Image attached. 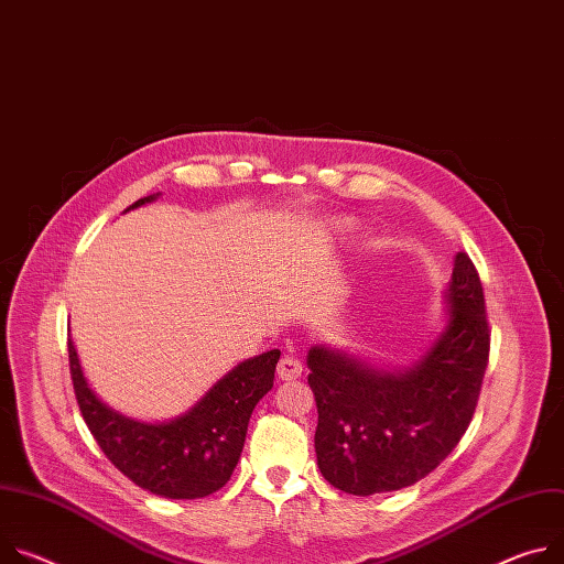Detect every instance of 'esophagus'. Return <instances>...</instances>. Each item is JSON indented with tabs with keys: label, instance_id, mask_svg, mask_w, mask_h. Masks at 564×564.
<instances>
[{
	"label": "esophagus",
	"instance_id": "obj_1",
	"mask_svg": "<svg viewBox=\"0 0 564 564\" xmlns=\"http://www.w3.org/2000/svg\"><path fill=\"white\" fill-rule=\"evenodd\" d=\"M303 371V365L296 360V357L292 355H283L279 360V367H276V376L281 380H296Z\"/></svg>",
	"mask_w": 564,
	"mask_h": 564
}]
</instances>
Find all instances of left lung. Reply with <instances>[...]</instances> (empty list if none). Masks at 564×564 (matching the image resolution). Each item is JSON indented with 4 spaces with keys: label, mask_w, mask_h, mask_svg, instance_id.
Returning a JSON list of instances; mask_svg holds the SVG:
<instances>
[{
    "label": "left lung",
    "mask_w": 564,
    "mask_h": 564,
    "mask_svg": "<svg viewBox=\"0 0 564 564\" xmlns=\"http://www.w3.org/2000/svg\"><path fill=\"white\" fill-rule=\"evenodd\" d=\"M447 324L423 360L400 373L376 371L339 350L308 352L317 400L315 452L324 479L348 495L416 484L466 434L488 367L484 288L458 251L445 292Z\"/></svg>",
    "instance_id": "obj_1"
}]
</instances>
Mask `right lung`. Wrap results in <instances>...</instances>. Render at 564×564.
<instances>
[{
	"instance_id": "obj_1",
	"label": "right lung",
	"mask_w": 564,
	"mask_h": 564,
	"mask_svg": "<svg viewBox=\"0 0 564 564\" xmlns=\"http://www.w3.org/2000/svg\"><path fill=\"white\" fill-rule=\"evenodd\" d=\"M158 195L137 199L126 212ZM67 348L80 414L100 449L139 488L169 499L207 497L229 481L253 406L272 389L281 357L274 348L240 362L191 412L171 423L148 425L100 402L83 376L72 339Z\"/></svg>"
}]
</instances>
